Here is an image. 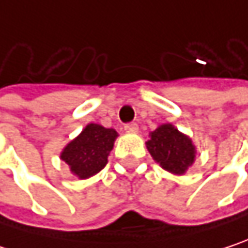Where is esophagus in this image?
<instances>
[{"label": "esophagus", "instance_id": "esophagus-1", "mask_svg": "<svg viewBox=\"0 0 248 248\" xmlns=\"http://www.w3.org/2000/svg\"><path fill=\"white\" fill-rule=\"evenodd\" d=\"M138 124H135V122H130V124H124V130L126 132H130V133H135V132H138Z\"/></svg>", "mask_w": 248, "mask_h": 248}]
</instances>
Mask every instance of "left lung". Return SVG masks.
<instances>
[{
    "mask_svg": "<svg viewBox=\"0 0 248 248\" xmlns=\"http://www.w3.org/2000/svg\"><path fill=\"white\" fill-rule=\"evenodd\" d=\"M146 148L161 167L172 173H184L195 158V148L191 139L182 135L172 124H161L149 133Z\"/></svg>",
    "mask_w": 248,
    "mask_h": 248,
    "instance_id": "8db88e82",
    "label": "left lung"
}]
</instances>
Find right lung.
Returning a JSON list of instances; mask_svg holds the SVG:
<instances>
[{
    "instance_id": "obj_1",
    "label": "right lung",
    "mask_w": 248,
    "mask_h": 248,
    "mask_svg": "<svg viewBox=\"0 0 248 248\" xmlns=\"http://www.w3.org/2000/svg\"><path fill=\"white\" fill-rule=\"evenodd\" d=\"M118 136L115 129L100 124H87L83 132L62 152V159L69 164L78 178H89L102 171L108 164V155Z\"/></svg>"
}]
</instances>
